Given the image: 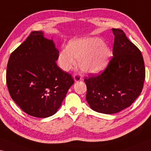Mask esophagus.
<instances>
[{
    "label": "esophagus",
    "instance_id": "obj_1",
    "mask_svg": "<svg viewBox=\"0 0 151 151\" xmlns=\"http://www.w3.org/2000/svg\"><path fill=\"white\" fill-rule=\"evenodd\" d=\"M74 79H75V82H78V81L82 80V76L80 74H75L73 76Z\"/></svg>",
    "mask_w": 151,
    "mask_h": 151
}]
</instances>
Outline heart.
<instances>
[{"mask_svg":"<svg viewBox=\"0 0 151 151\" xmlns=\"http://www.w3.org/2000/svg\"><path fill=\"white\" fill-rule=\"evenodd\" d=\"M111 55V50L101 39L85 37L70 41L68 48L60 50L58 61L63 70L68 71L75 66L76 59L81 70L95 74L104 68Z\"/></svg>","mask_w":151,"mask_h":151,"instance_id":"1","label":"heart"}]
</instances>
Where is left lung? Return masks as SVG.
<instances>
[{"mask_svg":"<svg viewBox=\"0 0 151 151\" xmlns=\"http://www.w3.org/2000/svg\"><path fill=\"white\" fill-rule=\"evenodd\" d=\"M115 35L113 56L98 75L85 78L86 99L99 113L112 114L130 107L142 92L145 79L144 60L140 50L119 29Z\"/></svg>","mask_w":151,"mask_h":151,"instance_id":"8db88e82","label":"left lung"}]
</instances>
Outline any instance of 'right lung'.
Here are the masks:
<instances>
[{"label":"right lung","mask_w":151,"mask_h":151,"mask_svg":"<svg viewBox=\"0 0 151 151\" xmlns=\"http://www.w3.org/2000/svg\"><path fill=\"white\" fill-rule=\"evenodd\" d=\"M59 51L53 40L33 31L11 54L6 80L12 99L24 112L36 118L56 113L75 81L56 61Z\"/></svg>","instance_id":"1"}]
</instances>
